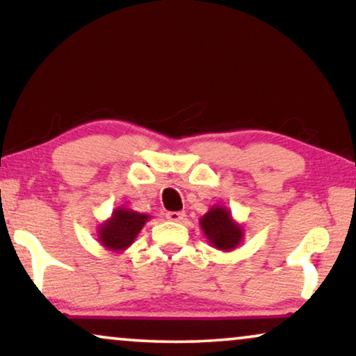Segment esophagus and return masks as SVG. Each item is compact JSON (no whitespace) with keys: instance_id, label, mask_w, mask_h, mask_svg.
<instances>
[{"instance_id":"esophagus-1","label":"esophagus","mask_w":356,"mask_h":356,"mask_svg":"<svg viewBox=\"0 0 356 356\" xmlns=\"http://www.w3.org/2000/svg\"><path fill=\"white\" fill-rule=\"evenodd\" d=\"M170 222H181L184 218V212H167V216Z\"/></svg>"}]
</instances>
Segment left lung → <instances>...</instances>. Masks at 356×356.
Segmentation results:
<instances>
[{
    "mask_svg": "<svg viewBox=\"0 0 356 356\" xmlns=\"http://www.w3.org/2000/svg\"><path fill=\"white\" fill-rule=\"evenodd\" d=\"M201 228L204 235L216 250L232 251L243 240V228L232 218L227 207L213 206L201 217Z\"/></svg>",
    "mask_w": 356,
    "mask_h": 356,
    "instance_id": "obj_1",
    "label": "left lung"
}]
</instances>
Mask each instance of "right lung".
<instances>
[{"label":"right lung","mask_w":356,"mask_h":356,"mask_svg":"<svg viewBox=\"0 0 356 356\" xmlns=\"http://www.w3.org/2000/svg\"><path fill=\"white\" fill-rule=\"evenodd\" d=\"M149 218L145 213L118 207L111 213V218L99 227V241L106 250L123 251L133 245Z\"/></svg>","instance_id":"1"}]
</instances>
